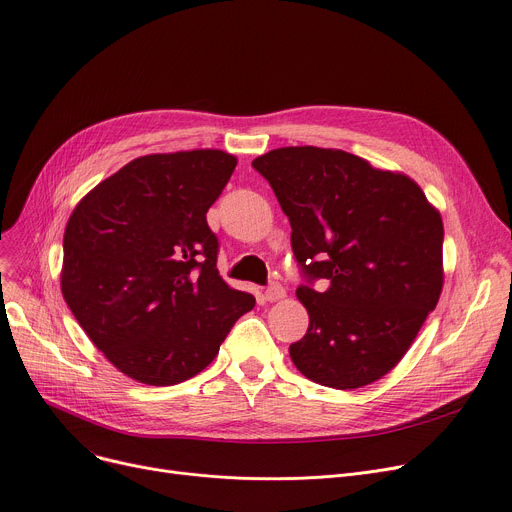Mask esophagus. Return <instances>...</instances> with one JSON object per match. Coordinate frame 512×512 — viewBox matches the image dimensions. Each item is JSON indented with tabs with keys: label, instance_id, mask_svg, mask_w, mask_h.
Instances as JSON below:
<instances>
[{
	"label": "esophagus",
	"instance_id": "obj_1",
	"mask_svg": "<svg viewBox=\"0 0 512 512\" xmlns=\"http://www.w3.org/2000/svg\"><path fill=\"white\" fill-rule=\"evenodd\" d=\"M284 297H286V290H284V286L278 284V282H272L270 286L265 288V301L274 303V301H280V299H284Z\"/></svg>",
	"mask_w": 512,
	"mask_h": 512
}]
</instances>
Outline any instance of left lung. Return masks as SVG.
Instances as JSON below:
<instances>
[{
    "label": "left lung",
    "instance_id": "left-lung-1",
    "mask_svg": "<svg viewBox=\"0 0 512 512\" xmlns=\"http://www.w3.org/2000/svg\"><path fill=\"white\" fill-rule=\"evenodd\" d=\"M253 168L288 215L305 280L297 297L309 328L290 344L292 363L336 390L380 380L438 305L440 213L409 176L338 149L282 147L257 157Z\"/></svg>",
    "mask_w": 512,
    "mask_h": 512
}]
</instances>
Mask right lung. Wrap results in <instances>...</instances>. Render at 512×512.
<instances>
[{"instance_id": "add662e5", "label": "right lung", "mask_w": 512, "mask_h": 512, "mask_svg": "<svg viewBox=\"0 0 512 512\" xmlns=\"http://www.w3.org/2000/svg\"><path fill=\"white\" fill-rule=\"evenodd\" d=\"M236 168L218 149L130 161L76 205L64 232L62 294L93 344L128 378L172 386L203 371L249 292L218 274L207 226Z\"/></svg>"}]
</instances>
